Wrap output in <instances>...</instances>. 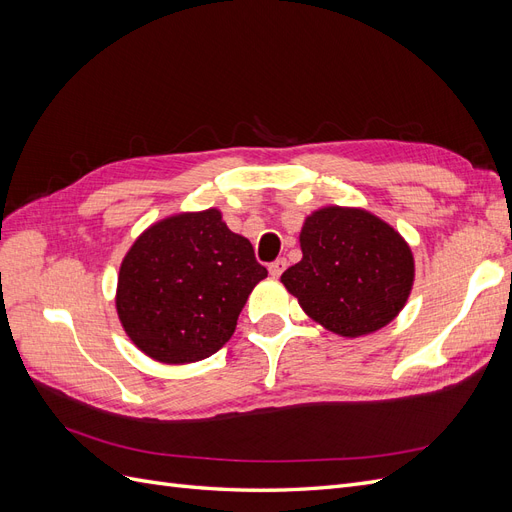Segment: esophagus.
I'll return each instance as SVG.
<instances>
[{
  "label": "esophagus",
  "instance_id": "34e87169",
  "mask_svg": "<svg viewBox=\"0 0 512 512\" xmlns=\"http://www.w3.org/2000/svg\"><path fill=\"white\" fill-rule=\"evenodd\" d=\"M284 271H286V260L284 258H277L275 262H271V265H269L271 277H280Z\"/></svg>",
  "mask_w": 512,
  "mask_h": 512
}]
</instances>
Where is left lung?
<instances>
[{
    "mask_svg": "<svg viewBox=\"0 0 512 512\" xmlns=\"http://www.w3.org/2000/svg\"><path fill=\"white\" fill-rule=\"evenodd\" d=\"M303 258L284 271V288L303 312L339 337L376 333L399 316L414 286L408 241L361 207L329 205L305 218Z\"/></svg>",
    "mask_w": 512,
    "mask_h": 512,
    "instance_id": "8db88e82",
    "label": "left lung"
}]
</instances>
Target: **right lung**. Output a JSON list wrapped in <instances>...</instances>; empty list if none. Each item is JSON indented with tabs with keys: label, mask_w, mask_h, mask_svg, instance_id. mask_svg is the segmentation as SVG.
<instances>
[{
	"label": "right lung",
	"mask_w": 512,
	"mask_h": 512,
	"mask_svg": "<svg viewBox=\"0 0 512 512\" xmlns=\"http://www.w3.org/2000/svg\"><path fill=\"white\" fill-rule=\"evenodd\" d=\"M267 269L220 209L181 211L153 222L130 245L117 275L115 309L130 342L164 365L218 352Z\"/></svg>",
	"instance_id": "add662e5"
}]
</instances>
